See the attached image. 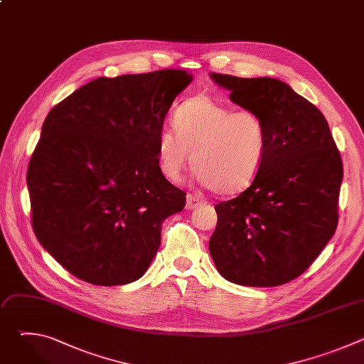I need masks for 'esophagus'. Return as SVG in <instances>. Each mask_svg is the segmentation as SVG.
I'll return each mask as SVG.
<instances>
[{"label":"esophagus","mask_w":364,"mask_h":364,"mask_svg":"<svg viewBox=\"0 0 364 364\" xmlns=\"http://www.w3.org/2000/svg\"><path fill=\"white\" fill-rule=\"evenodd\" d=\"M201 204V198L196 194H187V201H186V209L193 210L197 209V207Z\"/></svg>","instance_id":"esophagus-1"}]
</instances>
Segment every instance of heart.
<instances>
[{"label": "heart", "instance_id": "heart-1", "mask_svg": "<svg viewBox=\"0 0 364 364\" xmlns=\"http://www.w3.org/2000/svg\"><path fill=\"white\" fill-rule=\"evenodd\" d=\"M267 152L268 131L261 115L198 95L177 108L174 131L159 135L157 163L161 174L177 183L191 161L201 186L236 196L253 184Z\"/></svg>", "mask_w": 364, "mask_h": 364}]
</instances>
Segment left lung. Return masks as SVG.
<instances>
[{"instance_id":"8db88e82","label":"left lung","mask_w":364,"mask_h":364,"mask_svg":"<svg viewBox=\"0 0 364 364\" xmlns=\"http://www.w3.org/2000/svg\"><path fill=\"white\" fill-rule=\"evenodd\" d=\"M210 77L236 105L261 115L268 131L267 160L253 184L215 207L212 259L233 284H287L316 261L336 232L340 152L320 109L285 82Z\"/></svg>"}]
</instances>
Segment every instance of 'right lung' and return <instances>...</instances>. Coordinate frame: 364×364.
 Returning a JSON list of instances; mask_svg holds the SVG:
<instances>
[{
    "label": "right lung",
    "mask_w": 364,
    "mask_h": 364,
    "mask_svg": "<svg viewBox=\"0 0 364 364\" xmlns=\"http://www.w3.org/2000/svg\"><path fill=\"white\" fill-rule=\"evenodd\" d=\"M186 70L97 77L51 109L27 184L40 245L76 278L114 287L139 279L161 245V223L186 193L157 163L159 135Z\"/></svg>",
    "instance_id": "add662e5"
}]
</instances>
